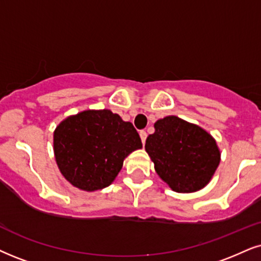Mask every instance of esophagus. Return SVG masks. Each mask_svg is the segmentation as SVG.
Wrapping results in <instances>:
<instances>
[{
  "instance_id": "1",
  "label": "esophagus",
  "mask_w": 261,
  "mask_h": 261,
  "mask_svg": "<svg viewBox=\"0 0 261 261\" xmlns=\"http://www.w3.org/2000/svg\"><path fill=\"white\" fill-rule=\"evenodd\" d=\"M139 136H140L141 143H143V145H144V144H145V141H146V138H147V133H146V132H145V130H140Z\"/></svg>"
}]
</instances>
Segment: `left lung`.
Listing matches in <instances>:
<instances>
[{
    "label": "left lung",
    "mask_w": 261,
    "mask_h": 261,
    "mask_svg": "<svg viewBox=\"0 0 261 261\" xmlns=\"http://www.w3.org/2000/svg\"><path fill=\"white\" fill-rule=\"evenodd\" d=\"M145 150L163 181L175 192H195L211 181L220 162L214 138L203 128L176 116L155 123Z\"/></svg>",
    "instance_id": "1"
}]
</instances>
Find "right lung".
Here are the masks:
<instances>
[{
  "mask_svg": "<svg viewBox=\"0 0 261 261\" xmlns=\"http://www.w3.org/2000/svg\"><path fill=\"white\" fill-rule=\"evenodd\" d=\"M53 146L64 178L75 188L95 191L110 185L123 160L143 144L130 122L104 109L82 111L60 122Z\"/></svg>",
  "mask_w": 261,
  "mask_h": 261,
  "instance_id": "add662e5",
  "label": "right lung"
}]
</instances>
